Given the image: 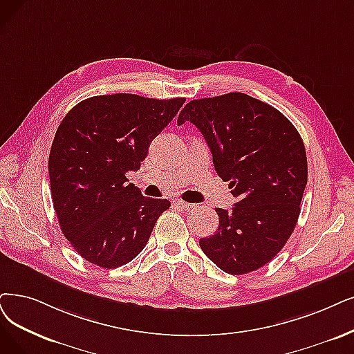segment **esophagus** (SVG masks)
Instances as JSON below:
<instances>
[{
  "mask_svg": "<svg viewBox=\"0 0 354 354\" xmlns=\"http://www.w3.org/2000/svg\"><path fill=\"white\" fill-rule=\"evenodd\" d=\"M176 206H178V207H181L183 210H192V209H194V205L193 203H189V202H185V201H176Z\"/></svg>",
  "mask_w": 354,
  "mask_h": 354,
  "instance_id": "34e87169",
  "label": "esophagus"
}]
</instances>
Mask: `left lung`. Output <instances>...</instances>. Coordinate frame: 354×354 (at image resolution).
<instances>
[{
  "label": "left lung",
  "instance_id": "1",
  "mask_svg": "<svg viewBox=\"0 0 354 354\" xmlns=\"http://www.w3.org/2000/svg\"><path fill=\"white\" fill-rule=\"evenodd\" d=\"M193 123L206 139L218 176L238 202L216 207L218 231L199 244L228 274H245L272 261L301 214L308 181L305 145L281 113L244 93L199 98L177 123Z\"/></svg>",
  "mask_w": 354,
  "mask_h": 354
}]
</instances>
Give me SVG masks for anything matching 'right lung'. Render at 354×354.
I'll list each match as a JSON object with an SVG mask.
<instances>
[{"label":"right lung","instance_id":"add662e5","mask_svg":"<svg viewBox=\"0 0 354 354\" xmlns=\"http://www.w3.org/2000/svg\"><path fill=\"white\" fill-rule=\"evenodd\" d=\"M186 98L95 95L68 111L49 153L53 209L69 244L87 261L116 268L142 251L171 203L128 183L155 136Z\"/></svg>","mask_w":354,"mask_h":354}]
</instances>
